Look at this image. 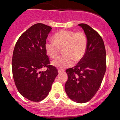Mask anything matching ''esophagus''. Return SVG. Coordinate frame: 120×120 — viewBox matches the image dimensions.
Here are the masks:
<instances>
[{
	"instance_id": "esophagus-1",
	"label": "esophagus",
	"mask_w": 120,
	"mask_h": 120,
	"mask_svg": "<svg viewBox=\"0 0 120 120\" xmlns=\"http://www.w3.org/2000/svg\"><path fill=\"white\" fill-rule=\"evenodd\" d=\"M63 72H64V71H63V70H61V69L58 70V72H59V73H63Z\"/></svg>"
}]
</instances>
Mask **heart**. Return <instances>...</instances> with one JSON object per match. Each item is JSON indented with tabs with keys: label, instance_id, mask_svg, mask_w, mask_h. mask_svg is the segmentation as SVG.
Returning <instances> with one entry per match:
<instances>
[{
	"label": "heart",
	"instance_id": "1",
	"mask_svg": "<svg viewBox=\"0 0 120 120\" xmlns=\"http://www.w3.org/2000/svg\"><path fill=\"white\" fill-rule=\"evenodd\" d=\"M53 41H48L45 44V49L49 57L56 58L60 49H63L64 55L52 61L54 66L64 69L80 61L86 54L88 45L87 36L83 32L73 30H61L53 36Z\"/></svg>",
	"mask_w": 120,
	"mask_h": 120
}]
</instances>
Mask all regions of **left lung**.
<instances>
[{
    "mask_svg": "<svg viewBox=\"0 0 120 120\" xmlns=\"http://www.w3.org/2000/svg\"><path fill=\"white\" fill-rule=\"evenodd\" d=\"M88 39L86 54L75 66L66 71L65 84L68 97L76 103L91 100L101 85L106 72V51L102 37L86 24H79Z\"/></svg>",
    "mask_w": 120,
    "mask_h": 120,
    "instance_id": "1",
    "label": "left lung"
}]
</instances>
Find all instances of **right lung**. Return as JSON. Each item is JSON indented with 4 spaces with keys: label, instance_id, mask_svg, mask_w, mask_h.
<instances>
[{
    "label": "right lung",
    "instance_id": "obj_1",
    "mask_svg": "<svg viewBox=\"0 0 120 120\" xmlns=\"http://www.w3.org/2000/svg\"><path fill=\"white\" fill-rule=\"evenodd\" d=\"M52 28L42 23L34 24L22 33L15 46L12 60L13 78L24 98L39 102L47 96L57 69L49 65L45 44ZM47 67V71H40Z\"/></svg>",
    "mask_w": 120,
    "mask_h": 120
}]
</instances>
